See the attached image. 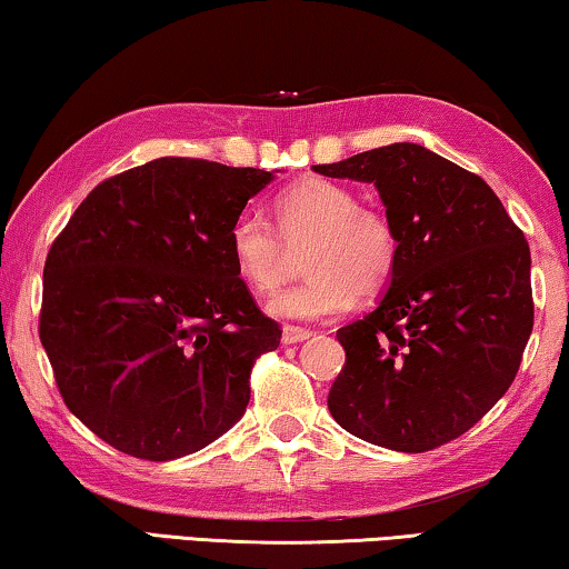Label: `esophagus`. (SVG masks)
<instances>
[{
    "label": "esophagus",
    "mask_w": 569,
    "mask_h": 569,
    "mask_svg": "<svg viewBox=\"0 0 569 569\" xmlns=\"http://www.w3.org/2000/svg\"><path fill=\"white\" fill-rule=\"evenodd\" d=\"M310 330H305V328H295V325H287V328L282 330V342L284 346H297V342H302V340H307L310 338Z\"/></svg>",
    "instance_id": "obj_1"
}]
</instances>
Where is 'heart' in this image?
Masks as SVG:
<instances>
[{
  "mask_svg": "<svg viewBox=\"0 0 569 569\" xmlns=\"http://www.w3.org/2000/svg\"><path fill=\"white\" fill-rule=\"evenodd\" d=\"M277 227L259 211L231 223L229 249L239 277L257 292H274L290 277L292 251L303 244L302 284L274 295L267 310L284 320H328L350 310L358 290L372 295L390 282L400 257L396 223L362 207L358 193L330 179H302L274 201Z\"/></svg>",
  "mask_w": 569,
  "mask_h": 569,
  "instance_id": "heart-1",
  "label": "heart"
}]
</instances>
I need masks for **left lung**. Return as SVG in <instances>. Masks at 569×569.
<instances>
[{"mask_svg":"<svg viewBox=\"0 0 569 569\" xmlns=\"http://www.w3.org/2000/svg\"><path fill=\"white\" fill-rule=\"evenodd\" d=\"M376 183L400 257L380 305L338 330L328 396L358 439L423 453L459 439L515 380L535 325L529 244L481 176L416 143L315 166Z\"/></svg>","mask_w":569,"mask_h":569,"instance_id":"1","label":"left lung"}]
</instances>
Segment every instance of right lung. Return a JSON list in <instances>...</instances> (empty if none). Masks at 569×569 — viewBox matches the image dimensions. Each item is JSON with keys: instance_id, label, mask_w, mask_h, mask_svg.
Listing matches in <instances>:
<instances>
[{"instance_id": "1", "label": "right lung", "mask_w": 569, "mask_h": 569, "mask_svg": "<svg viewBox=\"0 0 569 569\" xmlns=\"http://www.w3.org/2000/svg\"><path fill=\"white\" fill-rule=\"evenodd\" d=\"M262 169L166 156L88 193L44 262L40 340L64 406L113 449L181 459L227 433L282 330L229 249Z\"/></svg>"}]
</instances>
